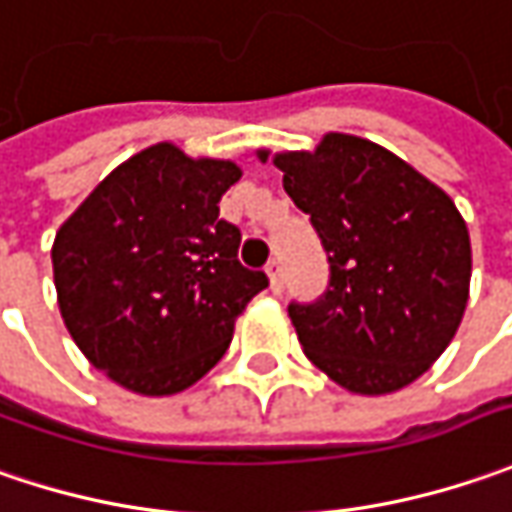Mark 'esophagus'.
I'll return each mask as SVG.
<instances>
[{"instance_id": "obj_1", "label": "esophagus", "mask_w": 512, "mask_h": 512, "mask_svg": "<svg viewBox=\"0 0 512 512\" xmlns=\"http://www.w3.org/2000/svg\"><path fill=\"white\" fill-rule=\"evenodd\" d=\"M266 278H269V289H272V292H280V289H283V280H280V260H269Z\"/></svg>"}]
</instances>
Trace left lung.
Returning <instances> with one entry per match:
<instances>
[{"label":"left lung","mask_w":512,"mask_h":512,"mask_svg":"<svg viewBox=\"0 0 512 512\" xmlns=\"http://www.w3.org/2000/svg\"><path fill=\"white\" fill-rule=\"evenodd\" d=\"M257 157L266 163L269 148ZM272 163L329 255L323 298L289 306L306 358L355 395L404 389L456 338L470 298V232L453 197L341 131Z\"/></svg>","instance_id":"1"}]
</instances>
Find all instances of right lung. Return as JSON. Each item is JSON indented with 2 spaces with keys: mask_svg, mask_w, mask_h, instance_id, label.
Returning <instances> with one entry per match:
<instances>
[{
  "mask_svg": "<svg viewBox=\"0 0 512 512\" xmlns=\"http://www.w3.org/2000/svg\"><path fill=\"white\" fill-rule=\"evenodd\" d=\"M240 174L232 160L148 145L59 226V315L79 352L128 392L160 398L197 384L269 286L240 266V232L220 220L217 203Z\"/></svg>",
  "mask_w": 512,
  "mask_h": 512,
  "instance_id": "1",
  "label": "right lung"
}]
</instances>
